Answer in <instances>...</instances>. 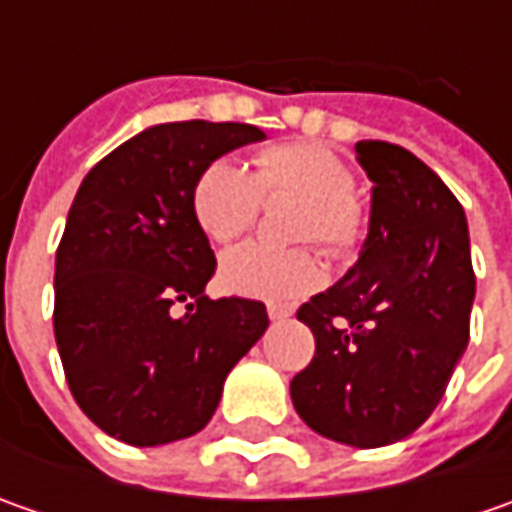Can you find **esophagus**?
<instances>
[{"mask_svg":"<svg viewBox=\"0 0 512 512\" xmlns=\"http://www.w3.org/2000/svg\"><path fill=\"white\" fill-rule=\"evenodd\" d=\"M293 310L287 305H267V316H270V322H282V319H287Z\"/></svg>","mask_w":512,"mask_h":512,"instance_id":"esophagus-1","label":"esophagus"}]
</instances>
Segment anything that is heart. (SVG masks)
<instances>
[{"mask_svg":"<svg viewBox=\"0 0 512 512\" xmlns=\"http://www.w3.org/2000/svg\"><path fill=\"white\" fill-rule=\"evenodd\" d=\"M262 199L305 202L293 236L313 239L327 256H347L359 242L356 176L325 145L282 142L259 150L253 173L239 162L207 165L190 193L193 216L219 245L239 239L259 219ZM219 279L230 293L265 302H290L319 279L307 247H273L245 242L222 256Z\"/></svg>","mask_w":512,"mask_h":512,"instance_id":"obj_1","label":"heart"}]
</instances>
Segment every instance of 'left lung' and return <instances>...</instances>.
Here are the masks:
<instances>
[{"label":"left lung","mask_w":512,"mask_h":512,"mask_svg":"<svg viewBox=\"0 0 512 512\" xmlns=\"http://www.w3.org/2000/svg\"><path fill=\"white\" fill-rule=\"evenodd\" d=\"M373 182L359 262L299 307L313 362L290 382L302 422L350 447L407 439L442 402L470 342L476 276L459 199L410 150L364 139Z\"/></svg>","instance_id":"1"}]
</instances>
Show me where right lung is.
Segmentation results:
<instances>
[{
    "label": "right lung",
    "mask_w": 512,
    "mask_h": 512,
    "mask_svg": "<svg viewBox=\"0 0 512 512\" xmlns=\"http://www.w3.org/2000/svg\"><path fill=\"white\" fill-rule=\"evenodd\" d=\"M262 139L242 122L153 125L76 190L56 250L53 333L76 404L119 442L199 433L227 373L267 330L262 302L205 296L216 256L190 202L207 165Z\"/></svg>",
    "instance_id": "right-lung-1"
}]
</instances>
